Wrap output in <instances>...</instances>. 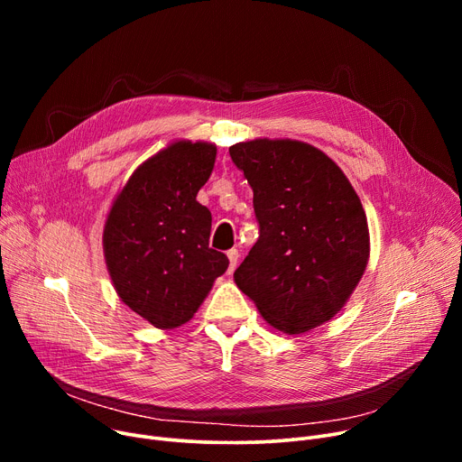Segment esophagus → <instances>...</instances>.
<instances>
[{
    "mask_svg": "<svg viewBox=\"0 0 462 462\" xmlns=\"http://www.w3.org/2000/svg\"><path fill=\"white\" fill-rule=\"evenodd\" d=\"M226 256H228V260H230V263H228V275H230V273H234V270L237 268L239 253H237V249H230V251L226 253Z\"/></svg>",
    "mask_w": 462,
    "mask_h": 462,
    "instance_id": "obj_1",
    "label": "esophagus"
}]
</instances>
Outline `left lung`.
Segmentation results:
<instances>
[{
    "instance_id": "1",
    "label": "left lung",
    "mask_w": 462,
    "mask_h": 462,
    "mask_svg": "<svg viewBox=\"0 0 462 462\" xmlns=\"http://www.w3.org/2000/svg\"><path fill=\"white\" fill-rule=\"evenodd\" d=\"M253 189L258 241L234 273L262 319L300 335L345 307L369 262L365 209L324 152L290 138L234 143Z\"/></svg>"
}]
</instances>
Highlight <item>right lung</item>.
Listing matches in <instances>:
<instances>
[{"label":"right lung","mask_w":462,"mask_h":462,"mask_svg":"<svg viewBox=\"0 0 462 462\" xmlns=\"http://www.w3.org/2000/svg\"><path fill=\"white\" fill-rule=\"evenodd\" d=\"M215 157V143H168L134 170L106 217L103 249L116 292L159 329L189 322L228 268L226 254L209 247L211 213L197 200Z\"/></svg>","instance_id":"obj_1"}]
</instances>
